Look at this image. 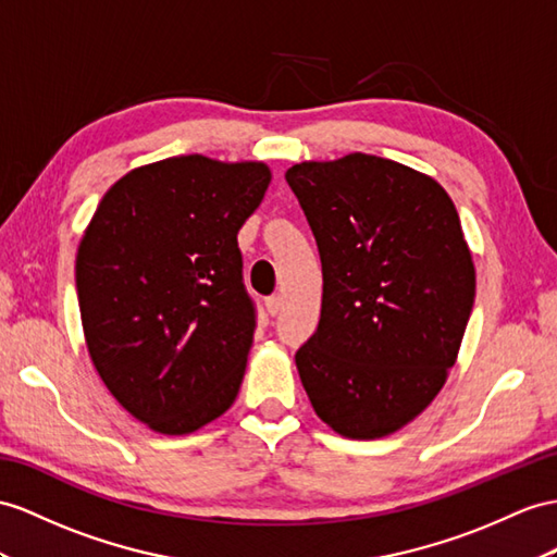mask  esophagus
Listing matches in <instances>:
<instances>
[{
	"label": "esophagus",
	"mask_w": 557,
	"mask_h": 557,
	"mask_svg": "<svg viewBox=\"0 0 557 557\" xmlns=\"http://www.w3.org/2000/svg\"><path fill=\"white\" fill-rule=\"evenodd\" d=\"M282 306H284V298L280 294H273V296L265 298V308H268L270 315H277V312L282 310Z\"/></svg>",
	"instance_id": "34e87169"
}]
</instances>
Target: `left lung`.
<instances>
[{
    "label": "left lung",
    "mask_w": 557,
    "mask_h": 557,
    "mask_svg": "<svg viewBox=\"0 0 557 557\" xmlns=\"http://www.w3.org/2000/svg\"><path fill=\"white\" fill-rule=\"evenodd\" d=\"M318 242L322 312L296 352L315 414L338 435L400 431L433 403L475 301V265L445 188L376 154L287 174Z\"/></svg>",
    "instance_id": "1"
}]
</instances>
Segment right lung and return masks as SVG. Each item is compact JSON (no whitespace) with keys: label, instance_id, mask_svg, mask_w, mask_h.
Listing matches in <instances>:
<instances>
[{"label":"right lung","instance_id":"add662e5","mask_svg":"<svg viewBox=\"0 0 557 557\" xmlns=\"http://www.w3.org/2000/svg\"><path fill=\"white\" fill-rule=\"evenodd\" d=\"M268 183L263 162L169 157L122 176L84 231L75 282L91 362L157 433H193L239 393L256 308L237 233Z\"/></svg>","mask_w":557,"mask_h":557}]
</instances>
